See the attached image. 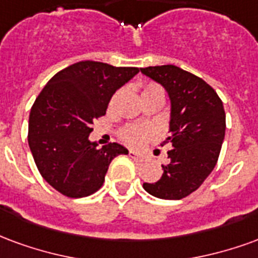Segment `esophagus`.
Segmentation results:
<instances>
[{"label":"esophagus","mask_w":258,"mask_h":258,"mask_svg":"<svg viewBox=\"0 0 258 258\" xmlns=\"http://www.w3.org/2000/svg\"><path fill=\"white\" fill-rule=\"evenodd\" d=\"M129 157H131L133 161H136V162H143V161H144V158H143L142 155H139V154L135 151H129Z\"/></svg>","instance_id":"34e87169"}]
</instances>
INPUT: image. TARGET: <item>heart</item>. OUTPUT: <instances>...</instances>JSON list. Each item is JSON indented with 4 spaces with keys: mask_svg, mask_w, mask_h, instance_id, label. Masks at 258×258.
<instances>
[{
    "mask_svg": "<svg viewBox=\"0 0 258 258\" xmlns=\"http://www.w3.org/2000/svg\"><path fill=\"white\" fill-rule=\"evenodd\" d=\"M155 89H162V88L157 85V84H147L143 88V93H147V92H151V90ZM151 136L152 132L148 127L143 126H126L119 132V137H121L122 142L126 143L127 146H131V147L142 146L143 143L148 140Z\"/></svg>",
    "mask_w": 258,
    "mask_h": 258,
    "instance_id": "b5f03b06",
    "label": "heart"
}]
</instances>
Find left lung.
I'll return each instance as SVG.
<instances>
[{"instance_id":"8db88e82","label":"left lung","mask_w":258,"mask_h":258,"mask_svg":"<svg viewBox=\"0 0 258 258\" xmlns=\"http://www.w3.org/2000/svg\"><path fill=\"white\" fill-rule=\"evenodd\" d=\"M159 82L172 100V150L162 177L143 188L161 199H183L202 185L219 161L225 112L216 90L202 78L173 64L142 69Z\"/></svg>"}]
</instances>
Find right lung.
Masks as SVG:
<instances>
[{
	"label": "right lung",
	"mask_w": 258,
	"mask_h": 258,
	"mask_svg": "<svg viewBox=\"0 0 258 258\" xmlns=\"http://www.w3.org/2000/svg\"><path fill=\"white\" fill-rule=\"evenodd\" d=\"M137 73V67L85 60L59 71L41 90L30 111L29 146L41 176L57 192L69 198L95 194L111 161L127 154L118 143L97 148L89 133L115 90Z\"/></svg>",
	"instance_id": "right-lung-1"
}]
</instances>
